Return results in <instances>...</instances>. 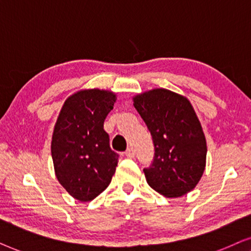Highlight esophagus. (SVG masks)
Wrapping results in <instances>:
<instances>
[{
	"instance_id": "1",
	"label": "esophagus",
	"mask_w": 251,
	"mask_h": 251,
	"mask_svg": "<svg viewBox=\"0 0 251 251\" xmlns=\"http://www.w3.org/2000/svg\"><path fill=\"white\" fill-rule=\"evenodd\" d=\"M134 155H135V152H134V150H133L132 147H129V148H127V150L125 151V156H127L128 158H133Z\"/></svg>"
}]
</instances>
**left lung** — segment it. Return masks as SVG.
Here are the masks:
<instances>
[{
  "instance_id": "8db88e82",
  "label": "left lung",
  "mask_w": 251,
  "mask_h": 251,
  "mask_svg": "<svg viewBox=\"0 0 251 251\" xmlns=\"http://www.w3.org/2000/svg\"><path fill=\"white\" fill-rule=\"evenodd\" d=\"M133 100L155 147L151 164L143 169L147 182L166 198L185 195L199 183L206 158L205 136L192 104L163 88Z\"/></svg>"
}]
</instances>
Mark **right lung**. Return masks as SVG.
<instances>
[{
    "mask_svg": "<svg viewBox=\"0 0 251 251\" xmlns=\"http://www.w3.org/2000/svg\"><path fill=\"white\" fill-rule=\"evenodd\" d=\"M116 102L111 92L89 89L70 96L59 113L51 141L58 181L81 202L99 196L111 182L119 155L103 128Z\"/></svg>",
    "mask_w": 251,
    "mask_h": 251,
    "instance_id": "1",
    "label": "right lung"
}]
</instances>
